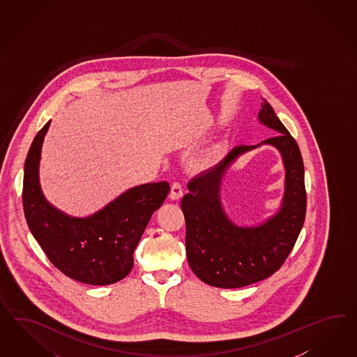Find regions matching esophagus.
<instances>
[{"mask_svg":"<svg viewBox=\"0 0 357 357\" xmlns=\"http://www.w3.org/2000/svg\"><path fill=\"white\" fill-rule=\"evenodd\" d=\"M170 199L172 200H179L182 196H183V188H182V184L175 182L172 185V190H170Z\"/></svg>","mask_w":357,"mask_h":357,"instance_id":"34e87169","label":"esophagus"}]
</instances>
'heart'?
<instances>
[{
  "label": "heart",
  "instance_id": "1",
  "mask_svg": "<svg viewBox=\"0 0 357 357\" xmlns=\"http://www.w3.org/2000/svg\"><path fill=\"white\" fill-rule=\"evenodd\" d=\"M218 157H220V152H218V151H214V152H209V153L204 154L203 157L199 160V166H200V169L205 170V169L212 167L213 165L217 162Z\"/></svg>",
  "mask_w": 357,
  "mask_h": 357
}]
</instances>
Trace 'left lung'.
<instances>
[{
	"instance_id": "1",
	"label": "left lung",
	"mask_w": 357,
	"mask_h": 357,
	"mask_svg": "<svg viewBox=\"0 0 357 357\" xmlns=\"http://www.w3.org/2000/svg\"><path fill=\"white\" fill-rule=\"evenodd\" d=\"M257 119L278 135L260 144L235 146L215 167L193 178L181 203L190 268L213 287L238 289L274 274L292 251L305 220L307 193L299 145L266 100L261 102ZM261 144H271L280 152L285 192L273 216L257 225L241 227L222 209L221 182L238 158Z\"/></svg>"
}]
</instances>
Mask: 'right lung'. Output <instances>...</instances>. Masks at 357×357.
I'll use <instances>...</instances> for the list:
<instances>
[{"label": "right lung", "instance_id": "add662e5", "mask_svg": "<svg viewBox=\"0 0 357 357\" xmlns=\"http://www.w3.org/2000/svg\"><path fill=\"white\" fill-rule=\"evenodd\" d=\"M50 121L29 148L23 179V208L29 230L49 261L71 280L106 286L123 280L148 222L170 191L167 182L128 188L88 217L53 206L40 185V160Z\"/></svg>", "mask_w": 357, "mask_h": 357}]
</instances>
